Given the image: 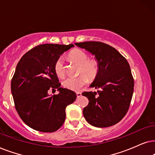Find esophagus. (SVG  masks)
I'll list each match as a JSON object with an SVG mask.
<instances>
[{"label": "esophagus", "instance_id": "esophagus-1", "mask_svg": "<svg viewBox=\"0 0 155 155\" xmlns=\"http://www.w3.org/2000/svg\"><path fill=\"white\" fill-rule=\"evenodd\" d=\"M76 96H77V98H79V97H81V93L76 92Z\"/></svg>", "mask_w": 155, "mask_h": 155}]
</instances>
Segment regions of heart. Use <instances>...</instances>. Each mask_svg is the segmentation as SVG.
<instances>
[{
  "label": "heart",
  "instance_id": "1",
  "mask_svg": "<svg viewBox=\"0 0 155 155\" xmlns=\"http://www.w3.org/2000/svg\"><path fill=\"white\" fill-rule=\"evenodd\" d=\"M69 59L74 62L80 64L79 74L76 77L66 78L62 81L64 87L72 91H79L82 86L87 84L88 79H94L98 71V63L95 59H88V56L86 51L80 49H75L69 54ZM54 71L59 77H64L65 75L64 64L62 57L57 59L54 64Z\"/></svg>",
  "mask_w": 155,
  "mask_h": 155
}]
</instances>
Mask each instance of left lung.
I'll use <instances>...</instances> for the list:
<instances>
[{
	"label": "left lung",
	"mask_w": 155,
	"mask_h": 155,
	"mask_svg": "<svg viewBox=\"0 0 155 155\" xmlns=\"http://www.w3.org/2000/svg\"><path fill=\"white\" fill-rule=\"evenodd\" d=\"M91 54L98 63V74L90 87L96 92H83L88 99L83 110L86 121L97 127H110L123 119L128 110L134 80L126 59L114 47L101 42L75 43Z\"/></svg>",
	"instance_id": "obj_1"
}]
</instances>
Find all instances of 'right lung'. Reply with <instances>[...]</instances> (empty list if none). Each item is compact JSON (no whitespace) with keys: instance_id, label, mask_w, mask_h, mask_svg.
Listing matches in <instances>:
<instances>
[{"instance_id":"obj_1","label":"right lung","mask_w":155,"mask_h":155,"mask_svg":"<svg viewBox=\"0 0 155 155\" xmlns=\"http://www.w3.org/2000/svg\"><path fill=\"white\" fill-rule=\"evenodd\" d=\"M74 47L72 44L38 45L25 54L18 63L11 93L18 115L31 128L52 133L64 123L65 109L75 101L76 94L61 87L54 67L57 59ZM49 89H57L59 94L51 96Z\"/></svg>"}]
</instances>
